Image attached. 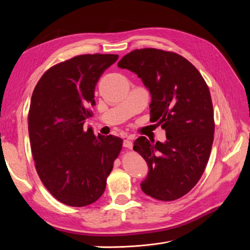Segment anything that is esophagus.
<instances>
[{
	"mask_svg": "<svg viewBox=\"0 0 250 250\" xmlns=\"http://www.w3.org/2000/svg\"><path fill=\"white\" fill-rule=\"evenodd\" d=\"M123 146H124L125 148H128V149H132L133 144H132V142H131V141H129V140H124V142H123Z\"/></svg>",
	"mask_w": 250,
	"mask_h": 250,
	"instance_id": "1",
	"label": "esophagus"
}]
</instances>
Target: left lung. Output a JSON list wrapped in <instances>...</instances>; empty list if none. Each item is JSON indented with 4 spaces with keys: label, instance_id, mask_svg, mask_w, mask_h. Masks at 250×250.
I'll return each instance as SVG.
<instances>
[{
    "label": "left lung",
    "instance_id": "8db88e82",
    "mask_svg": "<svg viewBox=\"0 0 250 250\" xmlns=\"http://www.w3.org/2000/svg\"><path fill=\"white\" fill-rule=\"evenodd\" d=\"M118 66L142 79L151 95L150 121L166 131L165 143L135 140L133 150L148 165L142 191L172 201L198 183L214 141L213 103L201 74L176 53L146 48L128 53Z\"/></svg>",
    "mask_w": 250,
    "mask_h": 250
}]
</instances>
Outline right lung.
Returning a JSON list of instances; mask_svg holds the SVG:
<instances>
[{"instance_id": "right-lung-1", "label": "right lung", "mask_w": 250, "mask_h": 250, "mask_svg": "<svg viewBox=\"0 0 250 250\" xmlns=\"http://www.w3.org/2000/svg\"><path fill=\"white\" fill-rule=\"evenodd\" d=\"M116 54H85L44 73L33 90L28 116L37 174L66 206L85 207L101 197L123 140L83 129L95 104V87Z\"/></svg>"}]
</instances>
